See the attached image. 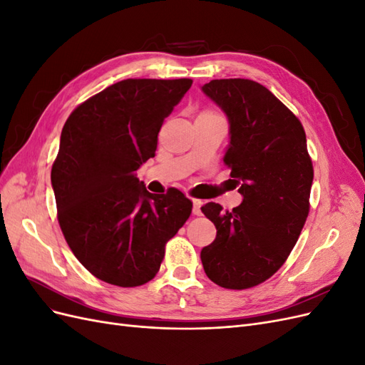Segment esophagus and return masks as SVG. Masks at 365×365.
<instances>
[{
    "instance_id": "esophagus-1",
    "label": "esophagus",
    "mask_w": 365,
    "mask_h": 365,
    "mask_svg": "<svg viewBox=\"0 0 365 365\" xmlns=\"http://www.w3.org/2000/svg\"><path fill=\"white\" fill-rule=\"evenodd\" d=\"M201 207H202V201L193 200V215L200 216V215H201Z\"/></svg>"
}]
</instances>
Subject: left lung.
Returning a JSON list of instances; mask_svg holds the SVG:
<instances>
[{
    "instance_id": "1",
    "label": "left lung",
    "mask_w": 365,
    "mask_h": 365,
    "mask_svg": "<svg viewBox=\"0 0 365 365\" xmlns=\"http://www.w3.org/2000/svg\"><path fill=\"white\" fill-rule=\"evenodd\" d=\"M202 93L230 125L224 163L244 196L231 212L208 202L202 213L216 239L202 248L207 277L227 289H248L280 269L309 213L314 180L304 129L268 88L248 79H216Z\"/></svg>"
}]
</instances>
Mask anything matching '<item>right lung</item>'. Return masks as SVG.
I'll list each match as a JSON object with an SVG mask.
<instances>
[{
    "mask_svg": "<svg viewBox=\"0 0 365 365\" xmlns=\"http://www.w3.org/2000/svg\"><path fill=\"white\" fill-rule=\"evenodd\" d=\"M192 79H126L77 106L65 121L51 168L58 220L94 277L134 288L155 277L168 240L192 201L178 189L152 195L137 178L155 157L164 118Z\"/></svg>",
    "mask_w": 365,
    "mask_h": 365,
    "instance_id": "obj_1",
    "label": "right lung"
}]
</instances>
